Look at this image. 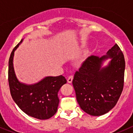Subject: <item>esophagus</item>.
Wrapping results in <instances>:
<instances>
[{
  "label": "esophagus",
  "instance_id": "obj_1",
  "mask_svg": "<svg viewBox=\"0 0 133 133\" xmlns=\"http://www.w3.org/2000/svg\"><path fill=\"white\" fill-rule=\"evenodd\" d=\"M72 79H73V76H72V75H70L67 78V82L69 83H72Z\"/></svg>",
  "mask_w": 133,
  "mask_h": 133
}]
</instances>
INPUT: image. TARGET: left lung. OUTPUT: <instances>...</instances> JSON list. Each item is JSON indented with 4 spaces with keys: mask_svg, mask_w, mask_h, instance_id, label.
<instances>
[{
    "mask_svg": "<svg viewBox=\"0 0 133 133\" xmlns=\"http://www.w3.org/2000/svg\"><path fill=\"white\" fill-rule=\"evenodd\" d=\"M112 58L107 68L102 62ZM125 61L117 44L101 58L90 56L75 72L72 85L77 101L87 114L99 116L108 112L116 105L124 87Z\"/></svg>",
    "mask_w": 133,
    "mask_h": 133,
    "instance_id": "obj_1",
    "label": "left lung"
}]
</instances>
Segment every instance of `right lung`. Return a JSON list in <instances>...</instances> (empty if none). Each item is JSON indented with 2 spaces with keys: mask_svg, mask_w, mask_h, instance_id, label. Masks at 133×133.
Instances as JSON below:
<instances>
[{
  "mask_svg": "<svg viewBox=\"0 0 133 133\" xmlns=\"http://www.w3.org/2000/svg\"><path fill=\"white\" fill-rule=\"evenodd\" d=\"M23 40L13 49L9 61V80L10 95L18 107L26 115L34 118L45 120L52 117L57 111L59 103L58 92L66 80L63 75L48 77L41 82L26 85L17 80L13 67V56Z\"/></svg>",
  "mask_w": 133,
  "mask_h": 133,
  "instance_id": "obj_1",
  "label": "right lung"
}]
</instances>
